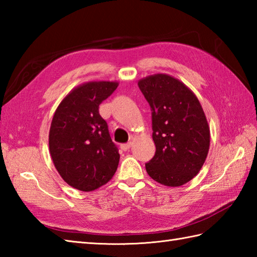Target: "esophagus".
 Returning a JSON list of instances; mask_svg holds the SVG:
<instances>
[{
	"instance_id": "34e87169",
	"label": "esophagus",
	"mask_w": 257,
	"mask_h": 257,
	"mask_svg": "<svg viewBox=\"0 0 257 257\" xmlns=\"http://www.w3.org/2000/svg\"><path fill=\"white\" fill-rule=\"evenodd\" d=\"M132 146H133V143L123 144V145H121V149H122L123 151H127V150H129L130 148H132Z\"/></svg>"
}]
</instances>
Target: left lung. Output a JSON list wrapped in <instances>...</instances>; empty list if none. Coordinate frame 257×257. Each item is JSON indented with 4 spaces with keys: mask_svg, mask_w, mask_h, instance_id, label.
Returning <instances> with one entry per match:
<instances>
[{
    "mask_svg": "<svg viewBox=\"0 0 257 257\" xmlns=\"http://www.w3.org/2000/svg\"><path fill=\"white\" fill-rule=\"evenodd\" d=\"M152 111L156 154L146 170L158 183L180 187L201 170L210 148V127L198 97L182 81L155 74L138 81Z\"/></svg>",
    "mask_w": 257,
    "mask_h": 257,
    "instance_id": "8db88e82",
    "label": "left lung"
}]
</instances>
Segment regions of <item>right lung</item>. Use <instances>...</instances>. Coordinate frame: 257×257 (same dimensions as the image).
I'll list each match as a JSON object with an SVG mask.
<instances>
[{
    "mask_svg": "<svg viewBox=\"0 0 257 257\" xmlns=\"http://www.w3.org/2000/svg\"><path fill=\"white\" fill-rule=\"evenodd\" d=\"M118 85L106 80L81 84L68 92L54 113L50 154L59 176L75 189L94 191L117 170L118 149L98 109Z\"/></svg>",
    "mask_w": 257,
    "mask_h": 257,
    "instance_id": "right-lung-1",
    "label": "right lung"
}]
</instances>
